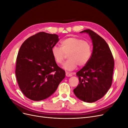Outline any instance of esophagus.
Segmentation results:
<instances>
[{
  "instance_id": "obj_1",
  "label": "esophagus",
  "mask_w": 128,
  "mask_h": 128,
  "mask_svg": "<svg viewBox=\"0 0 128 128\" xmlns=\"http://www.w3.org/2000/svg\"><path fill=\"white\" fill-rule=\"evenodd\" d=\"M66 76H68V77L72 76V74L71 73H69V72H66Z\"/></svg>"
}]
</instances>
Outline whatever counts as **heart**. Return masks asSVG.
Returning <instances> with one entry per match:
<instances>
[{
    "instance_id": "1",
    "label": "heart",
    "mask_w": 128,
    "mask_h": 128,
    "mask_svg": "<svg viewBox=\"0 0 128 128\" xmlns=\"http://www.w3.org/2000/svg\"><path fill=\"white\" fill-rule=\"evenodd\" d=\"M52 54L58 64L64 62L66 54L68 60L64 68L72 71L77 67L84 66L90 60L92 55V46L90 42L76 37H68L61 42V48L54 46L52 48Z\"/></svg>"
}]
</instances>
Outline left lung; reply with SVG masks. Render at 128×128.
<instances>
[{
	"label": "left lung",
	"mask_w": 128,
	"mask_h": 128,
	"mask_svg": "<svg viewBox=\"0 0 128 128\" xmlns=\"http://www.w3.org/2000/svg\"><path fill=\"white\" fill-rule=\"evenodd\" d=\"M80 32L90 36L93 51L89 61L76 73L80 83L74 93L83 102H94L102 98L112 86L114 60L109 46L102 37L90 29Z\"/></svg>",
	"instance_id": "left-lung-1"
}]
</instances>
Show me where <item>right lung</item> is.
I'll return each mask as SVG.
<instances>
[{"label":"right lung","mask_w":128,"mask_h":128,"mask_svg":"<svg viewBox=\"0 0 128 128\" xmlns=\"http://www.w3.org/2000/svg\"><path fill=\"white\" fill-rule=\"evenodd\" d=\"M58 37L56 34L38 32L26 39L19 50L15 75L21 91L30 100L48 98L64 78L65 71L52 54Z\"/></svg>","instance_id":"add662e5"}]
</instances>
